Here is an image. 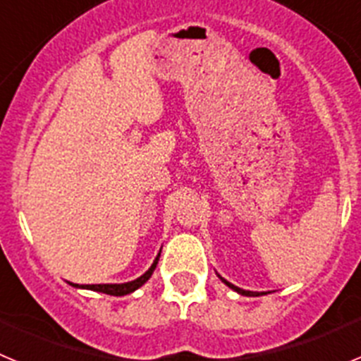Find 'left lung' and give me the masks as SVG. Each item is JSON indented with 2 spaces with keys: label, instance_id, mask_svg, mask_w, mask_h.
<instances>
[{
  "label": "left lung",
  "instance_id": "obj_1",
  "mask_svg": "<svg viewBox=\"0 0 361 361\" xmlns=\"http://www.w3.org/2000/svg\"><path fill=\"white\" fill-rule=\"evenodd\" d=\"M216 276H219L220 280H222V282L226 283V286H228L229 289H233V291L235 293H238V295H242V296H260V295H267V293H258V291H245V289H240V288H237V286H233L231 282H228V280H224L222 279V276L219 275V273H216Z\"/></svg>",
  "mask_w": 361,
  "mask_h": 361
}]
</instances>
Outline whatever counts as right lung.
<instances>
[{"instance_id": "obj_1", "label": "right lung", "mask_w": 361, "mask_h": 361, "mask_svg": "<svg viewBox=\"0 0 361 361\" xmlns=\"http://www.w3.org/2000/svg\"><path fill=\"white\" fill-rule=\"evenodd\" d=\"M159 257H161V250H159L157 257H155V260H153V264L149 266V269L146 271L145 275H141L139 279L132 280V282H124V283H85V286H81V283H72V282H68V283L75 289H88V291L104 293V295H110V296L130 295V293L137 291V289L141 288V286H145V283L148 282L149 279H152L153 271H155V267H157Z\"/></svg>"}]
</instances>
